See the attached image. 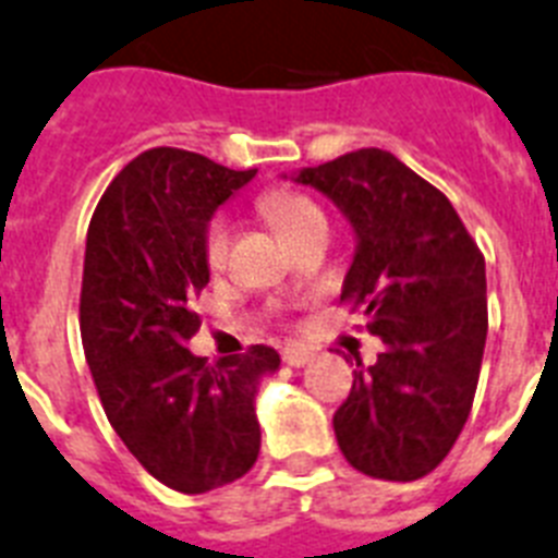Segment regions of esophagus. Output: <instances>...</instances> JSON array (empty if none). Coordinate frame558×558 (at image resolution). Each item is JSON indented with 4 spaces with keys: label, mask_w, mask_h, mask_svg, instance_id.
Listing matches in <instances>:
<instances>
[{
    "label": "esophagus",
    "mask_w": 558,
    "mask_h": 558,
    "mask_svg": "<svg viewBox=\"0 0 558 558\" xmlns=\"http://www.w3.org/2000/svg\"><path fill=\"white\" fill-rule=\"evenodd\" d=\"M280 357H283V364L289 366H303L312 357V352L303 350V347H283Z\"/></svg>",
    "instance_id": "34e87169"
}]
</instances>
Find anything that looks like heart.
I'll use <instances>...</instances> for the list:
<instances>
[{
    "instance_id": "heart-1",
    "label": "heart",
    "mask_w": 558,
    "mask_h": 558,
    "mask_svg": "<svg viewBox=\"0 0 558 558\" xmlns=\"http://www.w3.org/2000/svg\"><path fill=\"white\" fill-rule=\"evenodd\" d=\"M264 211L271 220V226L278 229L283 238L292 243L298 234H303L310 226L326 223L324 208L312 201L310 194L303 192H271L264 197ZM229 246H232V223L226 215H215L208 220L206 234H203V257L211 271H220L229 260Z\"/></svg>"
}]
</instances>
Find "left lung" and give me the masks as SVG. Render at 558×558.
<instances>
[{
  "mask_svg": "<svg viewBox=\"0 0 558 558\" xmlns=\"http://www.w3.org/2000/svg\"><path fill=\"white\" fill-rule=\"evenodd\" d=\"M298 180L350 217L357 252L341 303L366 318L384 350L357 357L332 427L343 459L384 482H415L447 459L468 424L484 341V255L447 194L396 154L361 148Z\"/></svg>",
  "mask_w": 558,
  "mask_h": 558,
  "instance_id": "left-lung-1",
  "label": "left lung"
}]
</instances>
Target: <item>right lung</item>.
<instances>
[{"label": "right lung", "mask_w": 558, "mask_h": 558, "mask_svg": "<svg viewBox=\"0 0 558 558\" xmlns=\"http://www.w3.org/2000/svg\"><path fill=\"white\" fill-rule=\"evenodd\" d=\"M255 169L234 171L183 148H151L111 180L85 240L80 332L111 427L177 493H208L255 468V392L280 355L189 352L206 289L203 234L215 208Z\"/></svg>", "instance_id": "right-lung-1"}]
</instances>
